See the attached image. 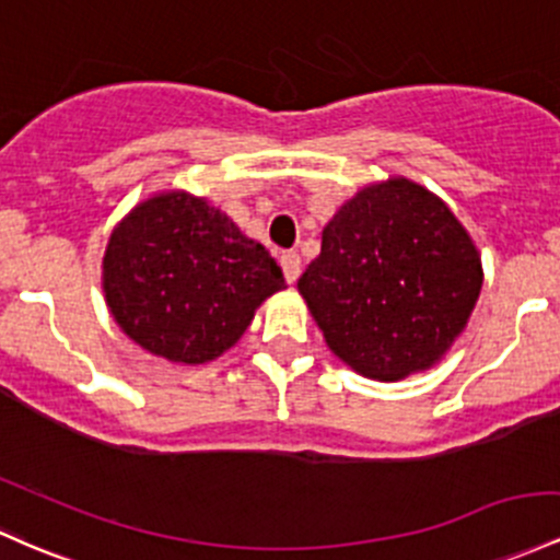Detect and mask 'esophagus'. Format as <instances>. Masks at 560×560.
<instances>
[{"label": "esophagus", "mask_w": 560, "mask_h": 560, "mask_svg": "<svg viewBox=\"0 0 560 560\" xmlns=\"http://www.w3.org/2000/svg\"><path fill=\"white\" fill-rule=\"evenodd\" d=\"M279 262H281V270H284V279L290 281V284H294V281H298V276H300V255H298V252H281Z\"/></svg>", "instance_id": "34e87169"}]
</instances>
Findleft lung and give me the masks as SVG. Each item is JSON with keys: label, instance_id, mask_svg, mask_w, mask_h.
<instances>
[{"label": "left lung", "instance_id": "1", "mask_svg": "<svg viewBox=\"0 0 560 560\" xmlns=\"http://www.w3.org/2000/svg\"><path fill=\"white\" fill-rule=\"evenodd\" d=\"M481 284V255L450 207L420 183L388 177L331 214L298 290L337 359L396 383L444 359Z\"/></svg>", "mask_w": 560, "mask_h": 560}]
</instances>
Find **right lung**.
I'll list each match as a JSON object with an SVG mask.
<instances>
[{
	"label": "right lung",
	"instance_id": "1",
	"mask_svg": "<svg viewBox=\"0 0 560 560\" xmlns=\"http://www.w3.org/2000/svg\"><path fill=\"white\" fill-rule=\"evenodd\" d=\"M101 279L121 331L186 366L236 346L255 311L287 287L262 244L180 188L149 196L114 225Z\"/></svg>",
	"mask_w": 560,
	"mask_h": 560
}]
</instances>
